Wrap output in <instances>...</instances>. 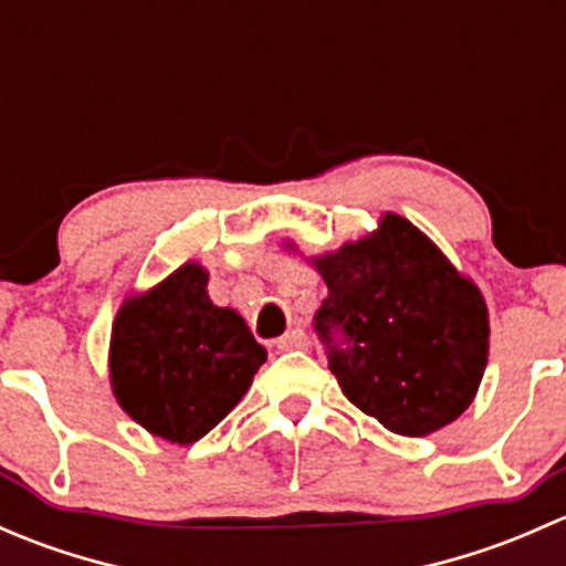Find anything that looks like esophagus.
Returning <instances> with one entry per match:
<instances>
[{
    "label": "esophagus",
    "mask_w": 566,
    "mask_h": 566,
    "mask_svg": "<svg viewBox=\"0 0 566 566\" xmlns=\"http://www.w3.org/2000/svg\"><path fill=\"white\" fill-rule=\"evenodd\" d=\"M279 350H306L310 347V336L301 328H293L290 334H284L282 339H276Z\"/></svg>",
    "instance_id": "1"
}]
</instances>
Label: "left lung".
Wrapping results in <instances>:
<instances>
[{
    "mask_svg": "<svg viewBox=\"0 0 566 566\" xmlns=\"http://www.w3.org/2000/svg\"><path fill=\"white\" fill-rule=\"evenodd\" d=\"M312 265L328 284L315 331L345 397L397 436L452 424L488 367V306L476 284L397 213Z\"/></svg>",
    "mask_w": 566,
    "mask_h": 566,
    "instance_id": "1",
    "label": "left lung"
}]
</instances>
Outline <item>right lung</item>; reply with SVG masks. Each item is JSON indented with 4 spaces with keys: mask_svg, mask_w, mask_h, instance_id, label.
Here are the masks:
<instances>
[{
    "mask_svg": "<svg viewBox=\"0 0 566 566\" xmlns=\"http://www.w3.org/2000/svg\"><path fill=\"white\" fill-rule=\"evenodd\" d=\"M265 358L247 319L210 301L208 271L186 262L123 301L112 325L108 375L119 408L136 424L186 447L241 402Z\"/></svg>",
    "mask_w": 566,
    "mask_h": 566,
    "instance_id": "1",
    "label": "right lung"
}]
</instances>
